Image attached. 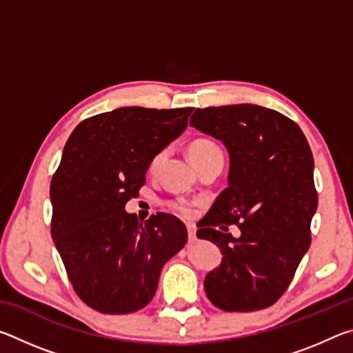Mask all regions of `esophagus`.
Masks as SVG:
<instances>
[{
	"label": "esophagus",
	"instance_id": "obj_1",
	"mask_svg": "<svg viewBox=\"0 0 353 353\" xmlns=\"http://www.w3.org/2000/svg\"><path fill=\"white\" fill-rule=\"evenodd\" d=\"M187 230H188V241L190 243H194L196 241V229H194V225L188 224L187 225Z\"/></svg>",
	"mask_w": 353,
	"mask_h": 353
}]
</instances>
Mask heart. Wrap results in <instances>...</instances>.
<instances>
[{
    "mask_svg": "<svg viewBox=\"0 0 353 353\" xmlns=\"http://www.w3.org/2000/svg\"><path fill=\"white\" fill-rule=\"evenodd\" d=\"M190 157L191 160H193V163L196 165V168L201 163L207 162V160H210L213 157H218V155H223V152H221L219 146L216 145V143H213L212 140H207V139H199L193 141L190 145ZM166 155V151H160L155 157L151 160V165H149V170L151 171H155L160 166V163L163 162ZM171 207L172 210H176L177 213H181L182 216H191L193 214V207H191L190 202L183 201V199H177L174 202H171Z\"/></svg>",
    "mask_w": 353,
    "mask_h": 353,
    "instance_id": "heart-1",
    "label": "heart"
}]
</instances>
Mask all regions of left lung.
Wrapping results in <instances>:
<instances>
[{
    "mask_svg": "<svg viewBox=\"0 0 353 353\" xmlns=\"http://www.w3.org/2000/svg\"><path fill=\"white\" fill-rule=\"evenodd\" d=\"M190 126L223 141L230 157L229 185L198 224V238L223 254L205 276V294L224 312L271 307L312 243L318 191L305 135L288 117L255 104L196 109ZM221 223L238 225L242 235L232 237Z\"/></svg>",
    "mask_w": 353,
    "mask_h": 353,
    "instance_id": "obj_1",
    "label": "left lung"
}]
</instances>
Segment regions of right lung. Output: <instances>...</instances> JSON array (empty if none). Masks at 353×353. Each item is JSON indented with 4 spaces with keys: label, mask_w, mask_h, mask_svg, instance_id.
<instances>
[{
    "label": "right lung",
    "mask_w": 353,
    "mask_h": 353,
    "mask_svg": "<svg viewBox=\"0 0 353 353\" xmlns=\"http://www.w3.org/2000/svg\"><path fill=\"white\" fill-rule=\"evenodd\" d=\"M193 107H119L83 119L51 181V235L76 294L105 314L146 307L160 271L188 240L181 219L124 210L151 160L187 129Z\"/></svg>",
    "instance_id": "right-lung-1"
}]
</instances>
